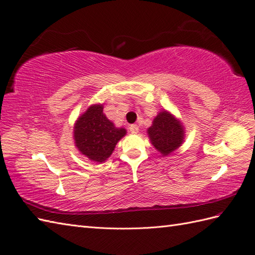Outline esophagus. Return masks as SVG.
Returning a JSON list of instances; mask_svg holds the SVG:
<instances>
[{
	"mask_svg": "<svg viewBox=\"0 0 255 255\" xmlns=\"http://www.w3.org/2000/svg\"><path fill=\"white\" fill-rule=\"evenodd\" d=\"M129 130H130V132L137 133L139 131V126L135 125V124H133V125H130L129 126Z\"/></svg>",
	"mask_w": 255,
	"mask_h": 255,
	"instance_id": "esophagus-1",
	"label": "esophagus"
}]
</instances>
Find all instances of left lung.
I'll list each match as a JSON object with an SVG mask.
<instances>
[{
	"label": "left lung",
	"mask_w": 255,
	"mask_h": 255,
	"mask_svg": "<svg viewBox=\"0 0 255 255\" xmlns=\"http://www.w3.org/2000/svg\"><path fill=\"white\" fill-rule=\"evenodd\" d=\"M151 143L162 155L166 156L182 144L185 129L179 120L167 111L159 112L147 129Z\"/></svg>",
	"instance_id": "1"
}]
</instances>
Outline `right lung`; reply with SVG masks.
I'll use <instances>...</instances> for the list:
<instances>
[{"label":"right lung","instance_id":"obj_1","mask_svg":"<svg viewBox=\"0 0 255 255\" xmlns=\"http://www.w3.org/2000/svg\"><path fill=\"white\" fill-rule=\"evenodd\" d=\"M125 128H116L103 113L102 104H93L74 126L75 144L81 154L102 163L113 153L117 142L126 134Z\"/></svg>","mask_w":255,"mask_h":255}]
</instances>
